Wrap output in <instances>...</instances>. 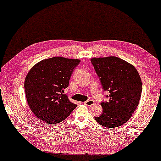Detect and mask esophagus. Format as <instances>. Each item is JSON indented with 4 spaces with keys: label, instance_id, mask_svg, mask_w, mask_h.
I'll list each match as a JSON object with an SVG mask.
<instances>
[{
    "label": "esophagus",
    "instance_id": "34e87169",
    "mask_svg": "<svg viewBox=\"0 0 161 161\" xmlns=\"http://www.w3.org/2000/svg\"><path fill=\"white\" fill-rule=\"evenodd\" d=\"M85 105H86V106H91V105H92L94 104V101H92V100H88V101H85Z\"/></svg>",
    "mask_w": 161,
    "mask_h": 161
}]
</instances>
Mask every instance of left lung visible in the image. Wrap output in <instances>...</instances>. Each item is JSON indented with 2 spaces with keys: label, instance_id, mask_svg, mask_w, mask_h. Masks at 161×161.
<instances>
[{
  "label": "left lung",
  "instance_id": "8db88e82",
  "mask_svg": "<svg viewBox=\"0 0 161 161\" xmlns=\"http://www.w3.org/2000/svg\"><path fill=\"white\" fill-rule=\"evenodd\" d=\"M108 101L101 105L103 112L95 117L97 123L105 128H116L131 118L138 105L142 93V81L136 68L115 56L94 58L91 60Z\"/></svg>",
  "mask_w": 161,
  "mask_h": 161
}]
</instances>
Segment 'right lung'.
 Masks as SVG:
<instances>
[{
  "label": "right lung",
  "instance_id": "obj_1",
  "mask_svg": "<svg viewBox=\"0 0 161 161\" xmlns=\"http://www.w3.org/2000/svg\"><path fill=\"white\" fill-rule=\"evenodd\" d=\"M78 59L53 57L38 62L28 72L25 91L29 106L37 118L55 124L66 119L76 105L63 94L69 86Z\"/></svg>",
  "mask_w": 161,
  "mask_h": 161
}]
</instances>
